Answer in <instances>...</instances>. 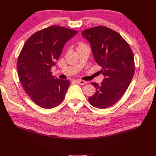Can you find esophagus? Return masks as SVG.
<instances>
[{
  "instance_id": "esophagus-1",
  "label": "esophagus",
  "mask_w": 156,
  "mask_h": 156,
  "mask_svg": "<svg viewBox=\"0 0 156 156\" xmlns=\"http://www.w3.org/2000/svg\"><path fill=\"white\" fill-rule=\"evenodd\" d=\"M77 83L79 84H81V85H84V84L87 83L86 81H83V80H80V79H77Z\"/></svg>"
}]
</instances>
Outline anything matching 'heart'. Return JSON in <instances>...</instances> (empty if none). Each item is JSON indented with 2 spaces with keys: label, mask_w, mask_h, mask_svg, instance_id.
Wrapping results in <instances>:
<instances>
[{
  "label": "heart",
  "mask_w": 156,
  "mask_h": 156,
  "mask_svg": "<svg viewBox=\"0 0 156 156\" xmlns=\"http://www.w3.org/2000/svg\"><path fill=\"white\" fill-rule=\"evenodd\" d=\"M81 45H83V44H79V45L78 47H80V46H81Z\"/></svg>",
  "instance_id": "1"
}]
</instances>
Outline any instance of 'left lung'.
Wrapping results in <instances>:
<instances>
[{
	"label": "left lung",
	"instance_id": "left-lung-1",
	"mask_svg": "<svg viewBox=\"0 0 156 156\" xmlns=\"http://www.w3.org/2000/svg\"><path fill=\"white\" fill-rule=\"evenodd\" d=\"M81 34L90 44L94 59L104 76L100 85L92 83L96 92L88 101L96 108L109 107L124 95L133 77V53L123 37L107 27H95Z\"/></svg>",
	"mask_w": 156,
	"mask_h": 156
}]
</instances>
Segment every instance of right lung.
Segmentation results:
<instances>
[{
	"mask_svg": "<svg viewBox=\"0 0 156 156\" xmlns=\"http://www.w3.org/2000/svg\"><path fill=\"white\" fill-rule=\"evenodd\" d=\"M76 34V30L51 26L35 32L23 47L17 60L19 78L31 100L41 107L53 108L64 100L69 81L53 76L51 69L66 43Z\"/></svg>",
	"mask_w": 156,
	"mask_h": 156,
	"instance_id": "right-lung-1",
	"label": "right lung"
}]
</instances>
